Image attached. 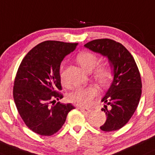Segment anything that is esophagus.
Masks as SVG:
<instances>
[{
  "label": "esophagus",
  "instance_id": "obj_1",
  "mask_svg": "<svg viewBox=\"0 0 155 155\" xmlns=\"http://www.w3.org/2000/svg\"><path fill=\"white\" fill-rule=\"evenodd\" d=\"M79 110L84 113H88L90 112V110H88V109H86V108H84V107H79Z\"/></svg>",
  "mask_w": 155,
  "mask_h": 155
}]
</instances>
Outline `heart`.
Segmentation results:
<instances>
[{
	"instance_id": "obj_1",
	"label": "heart",
	"mask_w": 155,
	"mask_h": 155,
	"mask_svg": "<svg viewBox=\"0 0 155 155\" xmlns=\"http://www.w3.org/2000/svg\"><path fill=\"white\" fill-rule=\"evenodd\" d=\"M78 62L81 67L87 72H91L98 64V58L91 52H84L78 56ZM113 72L110 66H101L96 70L94 73L95 79L102 85H106L113 79ZM61 80L63 84L66 81L63 73H61ZM98 91L94 87L87 88H79L74 91L69 96V101L76 105L81 107H87L92 103L94 97L97 95Z\"/></svg>"
}]
</instances>
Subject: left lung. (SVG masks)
Returning a JSON list of instances; mask_svg holds the SVG:
<instances>
[{
  "label": "left lung",
  "instance_id": "obj_1",
  "mask_svg": "<svg viewBox=\"0 0 155 155\" xmlns=\"http://www.w3.org/2000/svg\"><path fill=\"white\" fill-rule=\"evenodd\" d=\"M84 47L108 58L113 79L101 100L106 104L101 110L106 113L107 120L101 129L118 130L129 122L138 107L142 87L139 71L132 54L119 42L110 39H95Z\"/></svg>",
  "mask_w": 155,
  "mask_h": 155
}]
</instances>
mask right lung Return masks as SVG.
Returning a JSON list of instances; mask_svg holds the SVG:
<instances>
[{
    "mask_svg": "<svg viewBox=\"0 0 155 155\" xmlns=\"http://www.w3.org/2000/svg\"><path fill=\"white\" fill-rule=\"evenodd\" d=\"M78 43L45 41L26 54L16 75L14 99L22 119L29 129L43 136L56 133L74 107L57 102L63 98L60 65Z\"/></svg>",
    "mask_w": 155,
    "mask_h": 155,
    "instance_id": "obj_1",
    "label": "right lung"
}]
</instances>
